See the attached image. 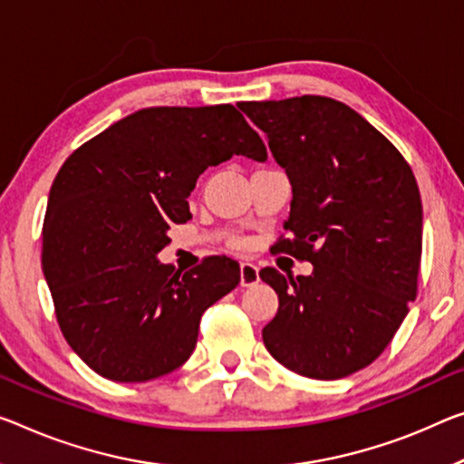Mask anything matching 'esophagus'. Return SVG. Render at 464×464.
<instances>
[{"mask_svg":"<svg viewBox=\"0 0 464 464\" xmlns=\"http://www.w3.org/2000/svg\"><path fill=\"white\" fill-rule=\"evenodd\" d=\"M259 282V267L253 261H240V284L242 286H253Z\"/></svg>","mask_w":464,"mask_h":464,"instance_id":"obj_1","label":"esophagus"}]
</instances>
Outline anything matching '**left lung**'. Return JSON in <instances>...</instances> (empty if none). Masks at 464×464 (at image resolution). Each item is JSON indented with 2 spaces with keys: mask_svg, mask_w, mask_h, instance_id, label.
Returning <instances> with one entry per match:
<instances>
[{
  "mask_svg": "<svg viewBox=\"0 0 464 464\" xmlns=\"http://www.w3.org/2000/svg\"><path fill=\"white\" fill-rule=\"evenodd\" d=\"M292 184L277 251L313 263L311 276H259L280 306L263 327L277 362L313 380L372 365L417 296L423 208L402 153L348 105L303 95L242 102Z\"/></svg>",
  "mask_w": 464,
  "mask_h": 464,
  "instance_id": "obj_1",
  "label": "left lung"
}]
</instances>
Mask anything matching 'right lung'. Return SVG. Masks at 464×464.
I'll list each match as a JSON object with an SVG mask.
<instances>
[{"instance_id": "obj_1", "label": "right lung", "mask_w": 464, "mask_h": 464, "mask_svg": "<svg viewBox=\"0 0 464 464\" xmlns=\"http://www.w3.org/2000/svg\"><path fill=\"white\" fill-rule=\"evenodd\" d=\"M267 160L230 103L147 108L111 124L63 161L43 219L41 266L72 351L111 382L174 372L195 351L205 309L240 282L226 255L178 272L158 255L169 224L209 166Z\"/></svg>"}]
</instances>
